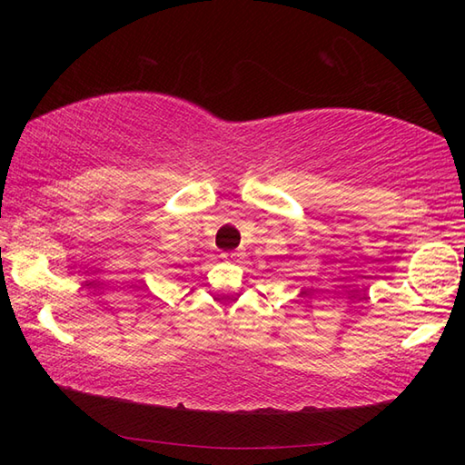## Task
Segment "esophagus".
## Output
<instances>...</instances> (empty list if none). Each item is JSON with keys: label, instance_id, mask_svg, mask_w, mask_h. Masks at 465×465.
<instances>
[{"label": "esophagus", "instance_id": "esophagus-1", "mask_svg": "<svg viewBox=\"0 0 465 465\" xmlns=\"http://www.w3.org/2000/svg\"><path fill=\"white\" fill-rule=\"evenodd\" d=\"M223 258H225V260H238V253H235V252H227V253H223Z\"/></svg>", "mask_w": 465, "mask_h": 465}]
</instances>
